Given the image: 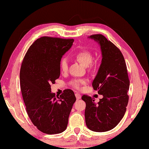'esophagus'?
<instances>
[{"mask_svg":"<svg viewBox=\"0 0 149 149\" xmlns=\"http://www.w3.org/2000/svg\"><path fill=\"white\" fill-rule=\"evenodd\" d=\"M75 97H76V98H77V100H79V99H81V94H80L79 93H76L75 94Z\"/></svg>","mask_w":149,"mask_h":149,"instance_id":"esophagus-1","label":"esophagus"}]
</instances>
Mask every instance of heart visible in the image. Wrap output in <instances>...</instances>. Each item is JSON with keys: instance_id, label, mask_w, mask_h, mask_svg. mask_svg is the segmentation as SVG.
<instances>
[{"instance_id": "obj_1", "label": "heart", "mask_w": 149, "mask_h": 149, "mask_svg": "<svg viewBox=\"0 0 149 149\" xmlns=\"http://www.w3.org/2000/svg\"><path fill=\"white\" fill-rule=\"evenodd\" d=\"M75 58L77 60L79 63L82 64L88 68H92L94 66V63L93 62V55L90 51L87 50L86 49H82L79 50L75 53L74 54ZM60 68L62 72H66L68 71V65L67 60L65 58H62L59 62ZM86 82L85 80L83 79H75L72 81L70 84L75 89H80L81 86Z\"/></svg>"}]
</instances>
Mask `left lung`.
<instances>
[{
  "instance_id": "8db88e82",
  "label": "left lung",
  "mask_w": 149,
  "mask_h": 149,
  "mask_svg": "<svg viewBox=\"0 0 149 149\" xmlns=\"http://www.w3.org/2000/svg\"><path fill=\"white\" fill-rule=\"evenodd\" d=\"M101 46L102 62L93 87L102 95L97 104L87 95L85 119L87 128L94 132H104L114 128L120 123L127 110L130 86L127 65L123 54L115 45L101 34L90 36Z\"/></svg>"
}]
</instances>
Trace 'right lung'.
I'll return each instance as SVG.
<instances>
[{"mask_svg": "<svg viewBox=\"0 0 149 149\" xmlns=\"http://www.w3.org/2000/svg\"><path fill=\"white\" fill-rule=\"evenodd\" d=\"M74 39L43 36L30 46L22 62L20 86L28 115L41 132L52 135L66 129L76 101L74 91L65 89L58 96L51 84L59 78V62Z\"/></svg>", "mask_w": 149, "mask_h": 149, "instance_id": "obj_1", "label": "right lung"}]
</instances>
